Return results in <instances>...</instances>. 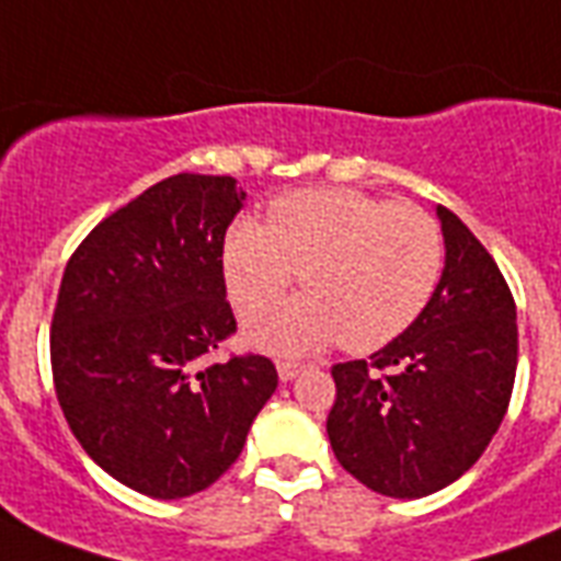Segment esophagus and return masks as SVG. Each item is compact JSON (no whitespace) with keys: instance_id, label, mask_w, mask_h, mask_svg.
<instances>
[{"instance_id":"34e87169","label":"esophagus","mask_w":561,"mask_h":561,"mask_svg":"<svg viewBox=\"0 0 561 561\" xmlns=\"http://www.w3.org/2000/svg\"><path fill=\"white\" fill-rule=\"evenodd\" d=\"M276 369H279V378L282 381H294L302 369H306V364H299V360H279L276 364Z\"/></svg>"}]
</instances>
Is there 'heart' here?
Returning <instances> with one entry per match:
<instances>
[{
    "mask_svg": "<svg viewBox=\"0 0 561 561\" xmlns=\"http://www.w3.org/2000/svg\"><path fill=\"white\" fill-rule=\"evenodd\" d=\"M443 232L425 209L355 188H299L271 203V227L238 218L224 279L238 314L271 311L297 282L308 294L250 325L282 355L341 341L375 352L416 323L443 273Z\"/></svg>",
    "mask_w": 561,
    "mask_h": 561,
    "instance_id": "heart-1",
    "label": "heart"
}]
</instances>
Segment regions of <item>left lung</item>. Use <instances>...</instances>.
<instances>
[{
	"label": "left lung",
	"instance_id": "8db88e82",
	"mask_svg": "<svg viewBox=\"0 0 561 561\" xmlns=\"http://www.w3.org/2000/svg\"><path fill=\"white\" fill-rule=\"evenodd\" d=\"M436 215L445 271L425 311L369 360L332 367L334 457L387 497H425L462 478L501 427L518 367L504 273L451 209Z\"/></svg>",
	"mask_w": 561,
	"mask_h": 561
}]
</instances>
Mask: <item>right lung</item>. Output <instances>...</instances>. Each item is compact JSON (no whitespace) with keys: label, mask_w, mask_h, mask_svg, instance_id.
I'll list each match as a JSON object with an SVG mask.
<instances>
[{"label":"right lung","mask_w":561,"mask_h":561,"mask_svg":"<svg viewBox=\"0 0 561 561\" xmlns=\"http://www.w3.org/2000/svg\"><path fill=\"white\" fill-rule=\"evenodd\" d=\"M244 197L232 178L174 174L66 262L48 337L57 401L83 451L142 495L211 486L279 383L264 355L211 360L236 334L224 236Z\"/></svg>","instance_id":"right-lung-1"}]
</instances>
